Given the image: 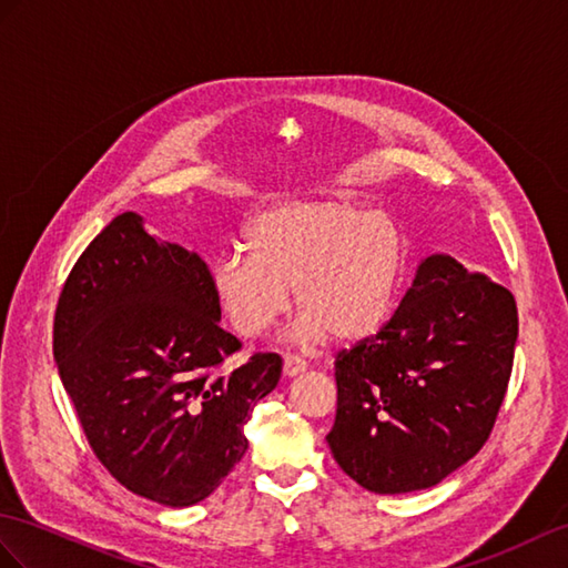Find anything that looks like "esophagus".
Listing matches in <instances>:
<instances>
[{
    "label": "esophagus",
    "instance_id": "34e87169",
    "mask_svg": "<svg viewBox=\"0 0 568 568\" xmlns=\"http://www.w3.org/2000/svg\"><path fill=\"white\" fill-rule=\"evenodd\" d=\"M303 371H306V362H303L301 356H292V354H288V356L284 358V376L294 378V376H301Z\"/></svg>",
    "mask_w": 568,
    "mask_h": 568
}]
</instances>
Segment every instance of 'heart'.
Listing matches in <instances>:
<instances>
[{
  "instance_id": "1",
  "label": "heart",
  "mask_w": 568,
  "mask_h": 568,
  "mask_svg": "<svg viewBox=\"0 0 568 568\" xmlns=\"http://www.w3.org/2000/svg\"><path fill=\"white\" fill-rule=\"evenodd\" d=\"M243 253L212 265V288L229 325L255 339L292 306L311 342H364L390 321L407 243L395 221L347 200L276 206L245 229Z\"/></svg>"
}]
</instances>
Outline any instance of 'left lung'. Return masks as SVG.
Masks as SVG:
<instances>
[{
  "mask_svg": "<svg viewBox=\"0 0 568 568\" xmlns=\"http://www.w3.org/2000/svg\"><path fill=\"white\" fill-rule=\"evenodd\" d=\"M516 298L450 255L426 257L395 315L335 362L327 446L376 494L428 489L475 458L504 403Z\"/></svg>",
  "mask_w": 568,
  "mask_h": 568,
  "instance_id": "obj_1",
  "label": "left lung"
}]
</instances>
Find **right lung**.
<instances>
[{
	"instance_id": "obj_1",
	"label": "right lung",
	"mask_w": 568,
	"mask_h": 568,
	"mask_svg": "<svg viewBox=\"0 0 568 568\" xmlns=\"http://www.w3.org/2000/svg\"><path fill=\"white\" fill-rule=\"evenodd\" d=\"M197 253L124 212L69 272L52 349L95 458L124 489L163 506L206 499L247 450L243 426L282 378L280 354L224 368L241 342L219 325Z\"/></svg>"
}]
</instances>
